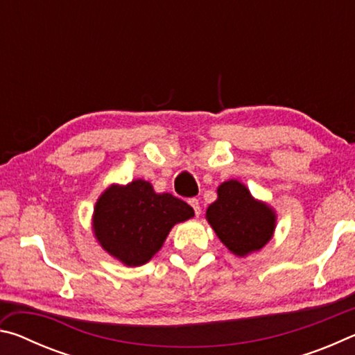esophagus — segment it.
<instances>
[{"label":"esophagus","mask_w":355,"mask_h":355,"mask_svg":"<svg viewBox=\"0 0 355 355\" xmlns=\"http://www.w3.org/2000/svg\"><path fill=\"white\" fill-rule=\"evenodd\" d=\"M188 202H189V205L192 207V209H194L196 216H199V214H200V211H202V209H200V203H199V200H197V199H194V197H192V199H189Z\"/></svg>","instance_id":"1"}]
</instances>
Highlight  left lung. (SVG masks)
<instances>
[{
    "mask_svg": "<svg viewBox=\"0 0 355 355\" xmlns=\"http://www.w3.org/2000/svg\"><path fill=\"white\" fill-rule=\"evenodd\" d=\"M207 220L225 248L238 257L264 248L275 228L274 209L255 200L238 180L219 186L218 200L207 209Z\"/></svg>",
    "mask_w": 355,
    "mask_h": 355,
    "instance_id": "1",
    "label": "left lung"
}]
</instances>
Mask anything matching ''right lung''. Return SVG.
Wrapping results in <instances>:
<instances>
[{
  "instance_id": "right-lung-1",
  "label": "right lung",
  "mask_w": 355,
  "mask_h": 355,
  "mask_svg": "<svg viewBox=\"0 0 355 355\" xmlns=\"http://www.w3.org/2000/svg\"><path fill=\"white\" fill-rule=\"evenodd\" d=\"M194 216L188 203L156 194L146 180L111 184L95 203L92 227L107 254L127 266H141L158 252L178 222Z\"/></svg>"
}]
</instances>
